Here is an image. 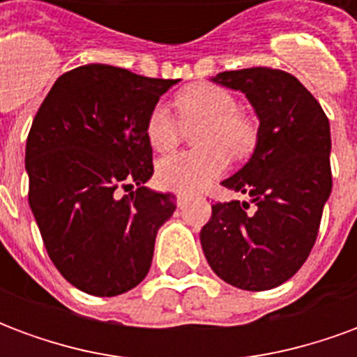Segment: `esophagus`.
Segmentation results:
<instances>
[{
	"instance_id": "1",
	"label": "esophagus",
	"mask_w": 357,
	"mask_h": 357,
	"mask_svg": "<svg viewBox=\"0 0 357 357\" xmlns=\"http://www.w3.org/2000/svg\"><path fill=\"white\" fill-rule=\"evenodd\" d=\"M176 199H178V206H183L187 201H189V195L187 193H178L176 195Z\"/></svg>"
}]
</instances>
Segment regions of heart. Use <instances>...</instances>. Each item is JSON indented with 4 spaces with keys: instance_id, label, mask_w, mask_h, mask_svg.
<instances>
[{
    "instance_id": "heart-1",
    "label": "heart",
    "mask_w": 357,
    "mask_h": 357,
    "mask_svg": "<svg viewBox=\"0 0 357 357\" xmlns=\"http://www.w3.org/2000/svg\"><path fill=\"white\" fill-rule=\"evenodd\" d=\"M181 126L195 130V151L176 153L156 164V179L164 189L193 193L220 178L233 156L248 155L256 143L252 120L237 110V99L214 84H193L174 99ZM145 137L156 153L178 145L179 124L164 105H155L145 122Z\"/></svg>"
}]
</instances>
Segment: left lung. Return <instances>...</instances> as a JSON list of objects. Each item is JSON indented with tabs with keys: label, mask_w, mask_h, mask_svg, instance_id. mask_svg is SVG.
Here are the masks:
<instances>
[{
	"label": "left lung",
	"mask_w": 357,
	"mask_h": 357,
	"mask_svg": "<svg viewBox=\"0 0 357 357\" xmlns=\"http://www.w3.org/2000/svg\"><path fill=\"white\" fill-rule=\"evenodd\" d=\"M212 82L247 95L260 126L256 149L222 185L247 201L212 204L201 229L210 268L243 291H269L306 262L329 199L331 128L321 105L292 74L243 68Z\"/></svg>",
	"instance_id": "8db88e82"
}]
</instances>
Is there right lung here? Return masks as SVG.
<instances>
[{"mask_svg": "<svg viewBox=\"0 0 357 357\" xmlns=\"http://www.w3.org/2000/svg\"><path fill=\"white\" fill-rule=\"evenodd\" d=\"M160 80L110 65L65 73L43 99L26 139L28 202L51 262L93 296H116L145 279L172 193L145 187L153 147L145 122ZM136 191L119 197L122 188Z\"/></svg>", "mask_w": 357, "mask_h": 357, "instance_id": "obj_1", "label": "right lung"}]
</instances>
